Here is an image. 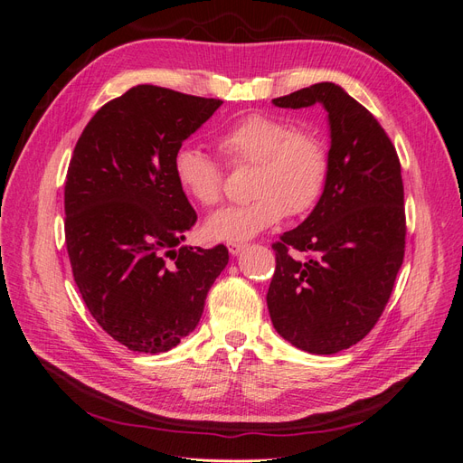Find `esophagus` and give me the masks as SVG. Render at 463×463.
I'll list each match as a JSON object with an SVG mask.
<instances>
[{
    "instance_id": "34e87169",
    "label": "esophagus",
    "mask_w": 463,
    "mask_h": 463,
    "mask_svg": "<svg viewBox=\"0 0 463 463\" xmlns=\"http://www.w3.org/2000/svg\"><path fill=\"white\" fill-rule=\"evenodd\" d=\"M245 247H247L245 243H230V245H228V250L235 257V255H240Z\"/></svg>"
}]
</instances>
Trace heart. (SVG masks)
I'll return each instance as SVG.
<instances>
[{"label": "heart", "instance_id": "b5f03b06", "mask_svg": "<svg viewBox=\"0 0 463 463\" xmlns=\"http://www.w3.org/2000/svg\"><path fill=\"white\" fill-rule=\"evenodd\" d=\"M218 148L235 167L255 165L250 179L255 199L222 208L206 220L204 233L214 241H247L284 214L309 213L325 191L330 167L326 143L284 118L250 114L218 137ZM172 167L179 189L193 201L213 206L222 199V167L199 146H179Z\"/></svg>", "mask_w": 463, "mask_h": 463}]
</instances>
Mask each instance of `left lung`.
I'll use <instances>...</instances> for the list:
<instances>
[{
	"label": "left lung",
	"mask_w": 463,
	"mask_h": 463,
	"mask_svg": "<svg viewBox=\"0 0 463 463\" xmlns=\"http://www.w3.org/2000/svg\"><path fill=\"white\" fill-rule=\"evenodd\" d=\"M272 104L325 106L330 167L313 213L272 243L276 270L266 303L276 332L291 345L317 355L338 354L373 330L403 262L400 158L371 111L334 82L274 98Z\"/></svg>",
	"instance_id": "1"
}]
</instances>
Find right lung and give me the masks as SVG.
Wrapping results in <instances>:
<instances>
[{
    "label": "right lung",
    "instance_id": "right-lung-1",
    "mask_svg": "<svg viewBox=\"0 0 463 463\" xmlns=\"http://www.w3.org/2000/svg\"><path fill=\"white\" fill-rule=\"evenodd\" d=\"M222 106L137 85L96 111L65 179V245L75 284L111 338L162 354L199 325L226 245L193 249L197 213L174 177V154Z\"/></svg>",
    "mask_w": 463,
    "mask_h": 463
}]
</instances>
